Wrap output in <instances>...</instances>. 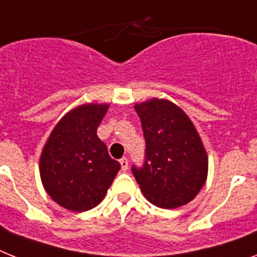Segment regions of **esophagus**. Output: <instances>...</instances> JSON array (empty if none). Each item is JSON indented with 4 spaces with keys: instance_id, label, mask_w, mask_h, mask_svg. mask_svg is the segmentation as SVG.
<instances>
[{
    "instance_id": "esophagus-1",
    "label": "esophagus",
    "mask_w": 257,
    "mask_h": 257,
    "mask_svg": "<svg viewBox=\"0 0 257 257\" xmlns=\"http://www.w3.org/2000/svg\"><path fill=\"white\" fill-rule=\"evenodd\" d=\"M119 163H120V167H122V171L126 172L127 169H128V159H127V158H122L119 160Z\"/></svg>"
}]
</instances>
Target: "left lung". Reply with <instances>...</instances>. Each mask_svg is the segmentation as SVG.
Here are the masks:
<instances>
[{
    "label": "left lung",
    "instance_id": "8db88e82",
    "mask_svg": "<svg viewBox=\"0 0 257 257\" xmlns=\"http://www.w3.org/2000/svg\"><path fill=\"white\" fill-rule=\"evenodd\" d=\"M146 155L133 173L144 197L162 209H176L194 198L207 177V154L189 116L167 99L135 105Z\"/></svg>",
    "mask_w": 257,
    "mask_h": 257
}]
</instances>
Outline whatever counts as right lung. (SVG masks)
<instances>
[{
    "label": "right lung",
    "mask_w": 257,
    "mask_h": 257,
    "mask_svg": "<svg viewBox=\"0 0 257 257\" xmlns=\"http://www.w3.org/2000/svg\"><path fill=\"white\" fill-rule=\"evenodd\" d=\"M109 105L88 103L65 114L40 156V179L48 196L72 211H86L103 200L120 164L109 156L97 127Z\"/></svg>",
    "instance_id": "1"
}]
</instances>
